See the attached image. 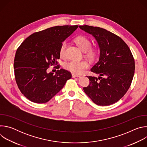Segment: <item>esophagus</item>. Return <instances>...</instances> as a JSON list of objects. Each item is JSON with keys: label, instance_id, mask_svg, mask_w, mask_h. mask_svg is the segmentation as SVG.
Here are the masks:
<instances>
[{"label": "esophagus", "instance_id": "obj_1", "mask_svg": "<svg viewBox=\"0 0 147 147\" xmlns=\"http://www.w3.org/2000/svg\"><path fill=\"white\" fill-rule=\"evenodd\" d=\"M79 77H80V75H77V74H72V77H73V78Z\"/></svg>", "mask_w": 147, "mask_h": 147}]
</instances>
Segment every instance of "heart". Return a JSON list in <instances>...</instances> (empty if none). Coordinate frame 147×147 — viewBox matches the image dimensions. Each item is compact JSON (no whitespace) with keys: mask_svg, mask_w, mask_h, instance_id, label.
I'll use <instances>...</instances> for the list:
<instances>
[{"mask_svg":"<svg viewBox=\"0 0 147 147\" xmlns=\"http://www.w3.org/2000/svg\"><path fill=\"white\" fill-rule=\"evenodd\" d=\"M74 41L81 51L86 53V55L88 58L92 60L96 57L98 53V50L95 48H91L92 44L88 38L84 36H79L75 39ZM66 47L67 42L65 41L61 44L59 50L60 56L62 57L65 56ZM63 66L65 69L71 73L75 74H80L88 67L89 65L86 61L70 60L65 62Z\"/></svg>","mask_w":147,"mask_h":147,"instance_id":"obj_1","label":"heart"}]
</instances>
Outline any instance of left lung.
Listing matches in <instances>:
<instances>
[{
    "label": "left lung",
    "mask_w": 147,
    "mask_h": 147,
    "mask_svg": "<svg viewBox=\"0 0 147 147\" xmlns=\"http://www.w3.org/2000/svg\"><path fill=\"white\" fill-rule=\"evenodd\" d=\"M79 27L94 37L99 48V60L91 69L99 76H87L90 84L83 90L97 105H110L120 100L130 88L134 59L127 45L117 35L100 27Z\"/></svg>",
    "instance_id": "8db88e82"
}]
</instances>
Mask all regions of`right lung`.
Returning a JSON list of instances; mask_svg holds the SVG:
<instances>
[{
    "mask_svg": "<svg viewBox=\"0 0 147 147\" xmlns=\"http://www.w3.org/2000/svg\"><path fill=\"white\" fill-rule=\"evenodd\" d=\"M78 27L55 26L35 32L18 47L14 63L15 78L20 91L27 99L35 103H46L71 78V73L63 69L57 70L55 74L47 70L50 65L57 63L62 42Z\"/></svg>",
    "mask_w": 147,
    "mask_h": 147,
    "instance_id": "right-lung-1",
    "label": "right lung"
}]
</instances>
